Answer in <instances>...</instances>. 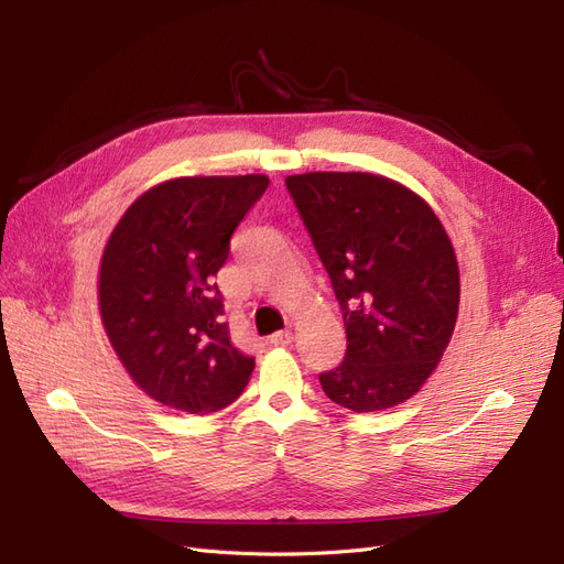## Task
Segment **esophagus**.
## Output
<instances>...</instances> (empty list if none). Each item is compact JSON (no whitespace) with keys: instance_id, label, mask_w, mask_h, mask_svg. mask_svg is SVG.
Returning a JSON list of instances; mask_svg holds the SVG:
<instances>
[{"instance_id":"1","label":"esophagus","mask_w":564,"mask_h":564,"mask_svg":"<svg viewBox=\"0 0 564 564\" xmlns=\"http://www.w3.org/2000/svg\"><path fill=\"white\" fill-rule=\"evenodd\" d=\"M292 338H294V334L289 332V329H284V332H275L268 340H270L272 346H289V344H292Z\"/></svg>"}]
</instances>
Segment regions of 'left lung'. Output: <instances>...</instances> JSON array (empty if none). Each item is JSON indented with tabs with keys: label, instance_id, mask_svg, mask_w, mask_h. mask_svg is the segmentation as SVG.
I'll list each match as a JSON object with an SVG mask.
<instances>
[{
	"label": "left lung",
	"instance_id": "left-lung-1",
	"mask_svg": "<svg viewBox=\"0 0 564 564\" xmlns=\"http://www.w3.org/2000/svg\"><path fill=\"white\" fill-rule=\"evenodd\" d=\"M344 311L346 360L319 373L355 414L406 402L445 355L458 317V263L440 218L406 185L367 172L286 176Z\"/></svg>",
	"mask_w": 564,
	"mask_h": 564
}]
</instances>
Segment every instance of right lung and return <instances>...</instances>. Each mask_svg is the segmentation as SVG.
Here are the masks:
<instances>
[{
  "instance_id": "obj_1",
  "label": "right lung",
  "mask_w": 564,
  "mask_h": 564,
  "mask_svg": "<svg viewBox=\"0 0 564 564\" xmlns=\"http://www.w3.org/2000/svg\"><path fill=\"white\" fill-rule=\"evenodd\" d=\"M268 183L263 174L169 178L135 197L108 237L100 322L131 381L164 406L218 412L251 379L253 357L230 344L214 278Z\"/></svg>"
}]
</instances>
